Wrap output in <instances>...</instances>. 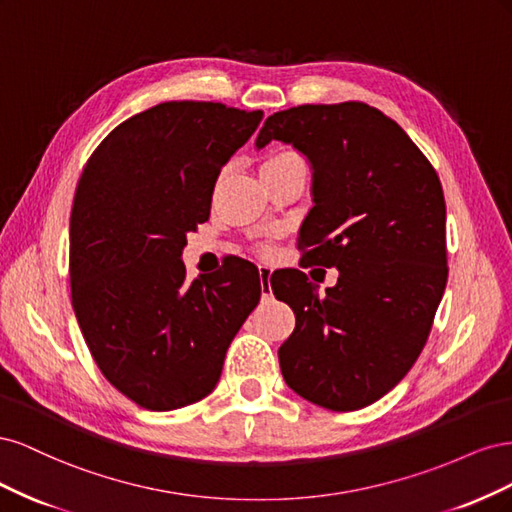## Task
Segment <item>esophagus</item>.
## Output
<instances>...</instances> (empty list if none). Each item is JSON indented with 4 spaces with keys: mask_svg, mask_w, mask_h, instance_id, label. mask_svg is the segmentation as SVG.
I'll list each match as a JSON object with an SVG mask.
<instances>
[{
    "mask_svg": "<svg viewBox=\"0 0 512 512\" xmlns=\"http://www.w3.org/2000/svg\"><path fill=\"white\" fill-rule=\"evenodd\" d=\"M271 267H267V265H260L258 267V275H260V292H262V297H271Z\"/></svg>",
    "mask_w": 512,
    "mask_h": 512,
    "instance_id": "34e87169",
    "label": "esophagus"
}]
</instances>
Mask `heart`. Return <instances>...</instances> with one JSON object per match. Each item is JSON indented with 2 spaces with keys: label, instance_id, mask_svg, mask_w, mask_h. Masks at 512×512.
Listing matches in <instances>:
<instances>
[{
  "label": "heart",
  "instance_id": "heart-1",
  "mask_svg": "<svg viewBox=\"0 0 512 512\" xmlns=\"http://www.w3.org/2000/svg\"><path fill=\"white\" fill-rule=\"evenodd\" d=\"M292 162H303L297 153L294 151H288V149H284V151H275V153H271V156H267V160L262 162V168H260V173H269V170H277V168H282V166H286V164H292ZM258 250L262 252V254H269L271 252V245L269 243H262Z\"/></svg>",
  "mask_w": 512,
  "mask_h": 512
}]
</instances>
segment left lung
Here are the masks:
<instances>
[{"instance_id": "obj_1", "label": "left lung", "mask_w": 512, "mask_h": 512, "mask_svg": "<svg viewBox=\"0 0 512 512\" xmlns=\"http://www.w3.org/2000/svg\"><path fill=\"white\" fill-rule=\"evenodd\" d=\"M284 141L314 168L301 228L305 267L339 269L324 297L299 269L271 282L297 324L280 346L286 384L335 412L374 404L425 348L446 288V205L436 168L363 102L273 113L256 145Z\"/></svg>"}]
</instances>
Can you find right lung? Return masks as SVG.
Wrapping results in <instances>:
<instances>
[{"label":"right lung","mask_w":512,"mask_h":512,"mask_svg":"<svg viewBox=\"0 0 512 512\" xmlns=\"http://www.w3.org/2000/svg\"><path fill=\"white\" fill-rule=\"evenodd\" d=\"M262 111L162 102L91 153L70 213L72 307L96 365L119 393L166 412L209 395L226 350L260 301L258 269L230 258L188 282L190 230L209 220L222 166Z\"/></svg>","instance_id":"right-lung-1"}]
</instances>
